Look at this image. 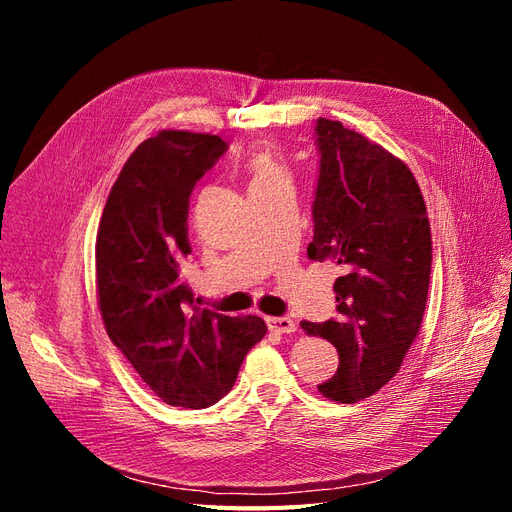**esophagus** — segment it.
Instances as JSON below:
<instances>
[{
  "mask_svg": "<svg viewBox=\"0 0 512 512\" xmlns=\"http://www.w3.org/2000/svg\"><path fill=\"white\" fill-rule=\"evenodd\" d=\"M267 324H269V329H271L273 333H280V335H288V333L297 331V324H294L288 316H273V318H267Z\"/></svg>",
  "mask_w": 512,
  "mask_h": 512,
  "instance_id": "obj_1",
  "label": "esophagus"
}]
</instances>
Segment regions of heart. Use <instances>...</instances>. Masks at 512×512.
Returning a JSON list of instances; mask_svg holds the SVG:
<instances>
[{
  "mask_svg": "<svg viewBox=\"0 0 512 512\" xmlns=\"http://www.w3.org/2000/svg\"><path fill=\"white\" fill-rule=\"evenodd\" d=\"M243 170L250 192L265 190L277 183H288L286 164L277 158L271 149H258L250 153L243 164Z\"/></svg>",
  "mask_w": 512,
  "mask_h": 512,
  "instance_id": "heart-1",
  "label": "heart"
}]
</instances>
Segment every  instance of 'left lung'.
I'll return each instance as SVG.
<instances>
[{"label":"left lung","instance_id":"obj_1","mask_svg":"<svg viewBox=\"0 0 512 512\" xmlns=\"http://www.w3.org/2000/svg\"><path fill=\"white\" fill-rule=\"evenodd\" d=\"M320 173L314 198L312 260H333L337 320L301 322L337 348V374L318 391L339 404L378 393L404 363L421 329L431 230L410 168L342 121H316Z\"/></svg>","mask_w":512,"mask_h":512}]
</instances>
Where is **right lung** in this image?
I'll use <instances>...</instances> for the list:
<instances>
[{
  "instance_id": "add662e5",
  "label": "right lung",
  "mask_w": 512,
  "mask_h": 512,
  "mask_svg": "<svg viewBox=\"0 0 512 512\" xmlns=\"http://www.w3.org/2000/svg\"><path fill=\"white\" fill-rule=\"evenodd\" d=\"M228 145L220 136L162 130L134 149L102 211L96 288L104 327L164 404L200 410L222 399L267 333L258 316L194 305L181 280L190 194Z\"/></svg>"
}]
</instances>
